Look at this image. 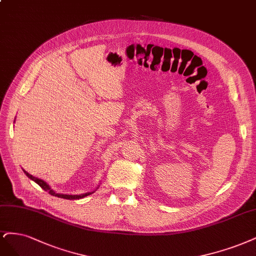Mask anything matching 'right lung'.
I'll return each mask as SVG.
<instances>
[{"label": "right lung", "mask_w": 256, "mask_h": 256, "mask_svg": "<svg viewBox=\"0 0 256 256\" xmlns=\"http://www.w3.org/2000/svg\"><path fill=\"white\" fill-rule=\"evenodd\" d=\"M23 172H25V174L28 176L30 179H32V181L36 182L39 185V186H41L44 190L48 192V194H50V195L55 196V197H58V198H64V199H68V200H76V199H82V198H84V197H86L88 195H91L92 192H86V194H82V195H64V194H57V192H55L54 190H52L50 188V185L46 181H43V180H41L39 178H36V177H32V176L30 174H28V172H25V170H23Z\"/></svg>", "instance_id": "add662e5"}]
</instances>
